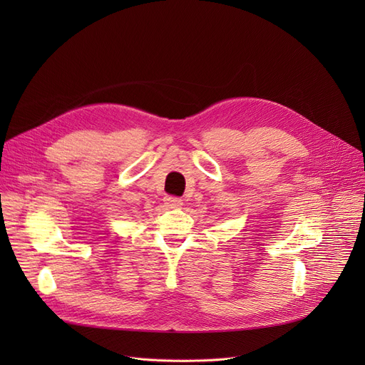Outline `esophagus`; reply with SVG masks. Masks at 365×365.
<instances>
[{
  "label": "esophagus",
  "instance_id": "34e87169",
  "mask_svg": "<svg viewBox=\"0 0 365 365\" xmlns=\"http://www.w3.org/2000/svg\"><path fill=\"white\" fill-rule=\"evenodd\" d=\"M164 204L168 205L169 208H180L182 205V201L180 197H175V196H165L164 197Z\"/></svg>",
  "mask_w": 365,
  "mask_h": 365
}]
</instances>
